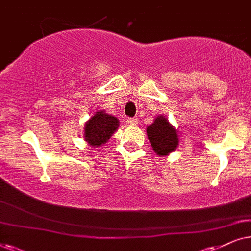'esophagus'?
Listing matches in <instances>:
<instances>
[{
	"mask_svg": "<svg viewBox=\"0 0 251 251\" xmlns=\"http://www.w3.org/2000/svg\"><path fill=\"white\" fill-rule=\"evenodd\" d=\"M127 124L129 126H136V125H138V120H136L135 118H128Z\"/></svg>",
	"mask_w": 251,
	"mask_h": 251,
	"instance_id": "esophagus-1",
	"label": "esophagus"
}]
</instances>
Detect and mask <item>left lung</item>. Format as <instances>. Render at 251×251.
Masks as SVG:
<instances>
[{
  "instance_id": "obj_1",
  "label": "left lung",
  "mask_w": 251,
  "mask_h": 251,
  "mask_svg": "<svg viewBox=\"0 0 251 251\" xmlns=\"http://www.w3.org/2000/svg\"><path fill=\"white\" fill-rule=\"evenodd\" d=\"M147 135L153 151L158 156L170 155L179 145L178 132L165 116H157L147 127Z\"/></svg>"
}]
</instances>
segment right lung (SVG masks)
<instances>
[{
	"mask_svg": "<svg viewBox=\"0 0 251 251\" xmlns=\"http://www.w3.org/2000/svg\"><path fill=\"white\" fill-rule=\"evenodd\" d=\"M119 127L117 117L109 115L104 110H99L85 123L83 139L92 147H101L109 141Z\"/></svg>",
	"mask_w": 251,
	"mask_h": 251,
	"instance_id": "add662e5",
	"label": "right lung"
}]
</instances>
